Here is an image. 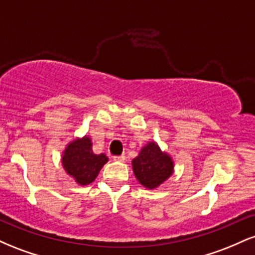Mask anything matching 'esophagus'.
Returning <instances> with one entry per match:
<instances>
[{
	"label": "esophagus",
	"instance_id": "34e87169",
	"mask_svg": "<svg viewBox=\"0 0 255 255\" xmlns=\"http://www.w3.org/2000/svg\"><path fill=\"white\" fill-rule=\"evenodd\" d=\"M113 159L116 160V162H125L126 157H125V154H121V156H114Z\"/></svg>",
	"mask_w": 255,
	"mask_h": 255
}]
</instances>
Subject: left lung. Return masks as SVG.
<instances>
[{
	"label": "left lung",
	"mask_w": 255,
	"mask_h": 255,
	"mask_svg": "<svg viewBox=\"0 0 255 255\" xmlns=\"http://www.w3.org/2000/svg\"><path fill=\"white\" fill-rule=\"evenodd\" d=\"M136 180L148 189H154L168 180L174 172V162L154 141L141 148L137 157L131 160Z\"/></svg>",
	"instance_id": "8db88e82"
}]
</instances>
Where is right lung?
<instances>
[{"mask_svg": "<svg viewBox=\"0 0 255 255\" xmlns=\"http://www.w3.org/2000/svg\"><path fill=\"white\" fill-rule=\"evenodd\" d=\"M107 162L108 157L104 153H93L92 141L89 136L73 140L62 154L64 170L81 186L93 182Z\"/></svg>", "mask_w": 255, "mask_h": 255, "instance_id": "obj_1", "label": "right lung"}]
</instances>
